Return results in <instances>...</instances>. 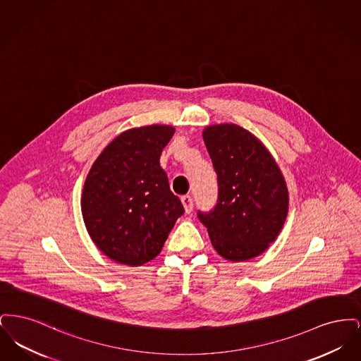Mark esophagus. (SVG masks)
<instances>
[{
	"label": "esophagus",
	"mask_w": 361,
	"mask_h": 361,
	"mask_svg": "<svg viewBox=\"0 0 361 361\" xmlns=\"http://www.w3.org/2000/svg\"><path fill=\"white\" fill-rule=\"evenodd\" d=\"M181 203H183V206L185 208V212L189 214V212L192 211V208H193V200H192V196H190V195H184V196L181 197Z\"/></svg>",
	"instance_id": "1"
}]
</instances>
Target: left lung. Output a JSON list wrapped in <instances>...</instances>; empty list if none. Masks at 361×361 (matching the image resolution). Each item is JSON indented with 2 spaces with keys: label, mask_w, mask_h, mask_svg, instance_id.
<instances>
[{
  "label": "left lung",
  "mask_w": 361,
  "mask_h": 361,
  "mask_svg": "<svg viewBox=\"0 0 361 361\" xmlns=\"http://www.w3.org/2000/svg\"><path fill=\"white\" fill-rule=\"evenodd\" d=\"M203 139L218 174V202L197 216L222 257H257L277 238L288 214L283 173L262 142L237 124L208 126Z\"/></svg>",
  "instance_id": "obj_1"
}]
</instances>
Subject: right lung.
I'll use <instances>...</instances> for the list:
<instances>
[{
  "mask_svg": "<svg viewBox=\"0 0 361 361\" xmlns=\"http://www.w3.org/2000/svg\"><path fill=\"white\" fill-rule=\"evenodd\" d=\"M174 127L153 124L115 137L86 176L81 211L86 230L105 256L139 267L157 257L184 214L159 165Z\"/></svg>",
  "mask_w": 361,
  "mask_h": 361,
  "instance_id": "1",
  "label": "right lung"
}]
</instances>
